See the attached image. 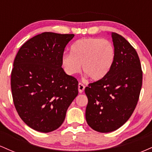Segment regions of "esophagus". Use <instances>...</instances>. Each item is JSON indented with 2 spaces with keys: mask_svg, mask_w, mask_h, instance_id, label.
<instances>
[{
  "mask_svg": "<svg viewBox=\"0 0 152 152\" xmlns=\"http://www.w3.org/2000/svg\"><path fill=\"white\" fill-rule=\"evenodd\" d=\"M84 88H85L84 85L82 84V83H78V92H79V93H82V92H83V91H84Z\"/></svg>",
  "mask_w": 152,
  "mask_h": 152,
  "instance_id": "34e87169",
  "label": "esophagus"
}]
</instances>
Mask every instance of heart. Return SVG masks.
Returning a JSON list of instances; mask_svg holds the SVG:
<instances>
[{
	"label": "heart",
	"mask_w": 152,
	"mask_h": 152,
	"mask_svg": "<svg viewBox=\"0 0 152 152\" xmlns=\"http://www.w3.org/2000/svg\"><path fill=\"white\" fill-rule=\"evenodd\" d=\"M115 48L109 41L102 38H83L71 47V53H64L61 65L69 76L82 70L91 80L100 81L106 77L114 65Z\"/></svg>",
	"instance_id": "obj_1"
}]
</instances>
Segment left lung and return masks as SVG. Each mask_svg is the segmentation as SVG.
<instances>
[{"label":"left lung","instance_id":"1","mask_svg":"<svg viewBox=\"0 0 152 152\" xmlns=\"http://www.w3.org/2000/svg\"><path fill=\"white\" fill-rule=\"evenodd\" d=\"M111 35L116 53L114 65L106 77L85 88L87 124L101 133L114 132L128 121L142 85V67L136 50L123 36L116 33Z\"/></svg>","mask_w":152,"mask_h":152}]
</instances>
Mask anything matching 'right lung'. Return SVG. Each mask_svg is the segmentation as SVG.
Listing matches in <instances>:
<instances>
[{
	"mask_svg": "<svg viewBox=\"0 0 152 152\" xmlns=\"http://www.w3.org/2000/svg\"><path fill=\"white\" fill-rule=\"evenodd\" d=\"M74 34L44 32L19 49L11 72L17 112L33 129L43 133L61 126L78 95V81L62 69L61 57Z\"/></svg>",
	"mask_w": 152,
	"mask_h": 152,
	"instance_id": "add662e5",
	"label": "right lung"
}]
</instances>
